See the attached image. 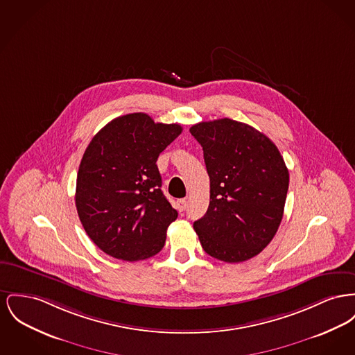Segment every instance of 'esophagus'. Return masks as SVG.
<instances>
[{"label":"esophagus","mask_w":355,"mask_h":355,"mask_svg":"<svg viewBox=\"0 0 355 355\" xmlns=\"http://www.w3.org/2000/svg\"><path fill=\"white\" fill-rule=\"evenodd\" d=\"M175 205H177V209L180 210V211H184L187 207H188V201L185 200V198H182V200H178L177 202H175Z\"/></svg>","instance_id":"esophagus-1"}]
</instances>
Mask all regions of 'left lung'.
I'll use <instances>...</instances> for the list:
<instances>
[{
    "mask_svg": "<svg viewBox=\"0 0 355 355\" xmlns=\"http://www.w3.org/2000/svg\"><path fill=\"white\" fill-rule=\"evenodd\" d=\"M204 150L210 180L205 216L194 221L204 250L241 263L271 243L283 218L288 168L268 137L230 118L190 127Z\"/></svg>",
    "mask_w": 355,
    "mask_h": 355,
    "instance_id": "left-lung-1",
    "label": "left lung"
}]
</instances>
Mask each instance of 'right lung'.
<instances>
[{"mask_svg": "<svg viewBox=\"0 0 355 355\" xmlns=\"http://www.w3.org/2000/svg\"><path fill=\"white\" fill-rule=\"evenodd\" d=\"M181 131L134 112L107 123L85 148L75 202L84 230L107 254L138 261L164 248L178 213L161 190L157 159Z\"/></svg>", "mask_w": 355, "mask_h": 355, "instance_id": "right-lung-1", "label": "right lung"}]
</instances>
